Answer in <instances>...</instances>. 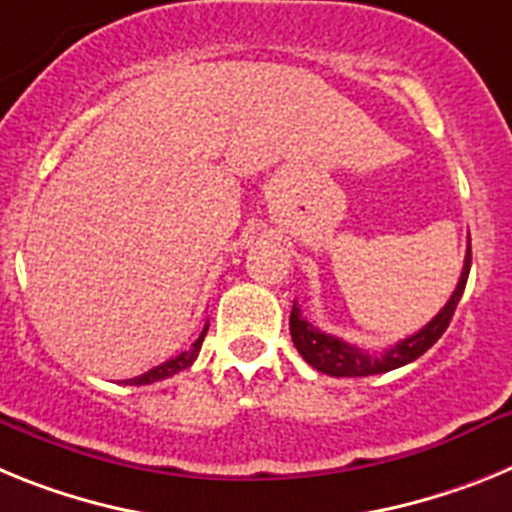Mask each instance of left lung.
I'll use <instances>...</instances> for the list:
<instances>
[{
	"label": "left lung",
	"mask_w": 512,
	"mask_h": 512,
	"mask_svg": "<svg viewBox=\"0 0 512 512\" xmlns=\"http://www.w3.org/2000/svg\"><path fill=\"white\" fill-rule=\"evenodd\" d=\"M471 242V239H469ZM471 268V244L466 247L464 257V270H461V278L456 283V291L451 293L448 304L443 306L433 319H430L420 332L399 340L394 348L384 350L381 355H371L366 350L348 345L345 340L335 335H324L322 330H317L314 324L306 322L301 317L299 304H293L291 319H288V327H291V340L296 345V350L301 353L306 363L317 371L327 373V376H342V379H355V376H373V373H386L394 371L399 366H407V363L417 361L425 350H430L435 342L441 340V335L446 332V327L451 324L453 311L459 306L461 293L466 288V278H469Z\"/></svg>",
	"instance_id": "8db88e82"
}]
</instances>
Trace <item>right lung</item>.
I'll use <instances>...</instances> for the list:
<instances>
[{
    "label": "right lung",
    "mask_w": 512,
    "mask_h": 512,
    "mask_svg": "<svg viewBox=\"0 0 512 512\" xmlns=\"http://www.w3.org/2000/svg\"><path fill=\"white\" fill-rule=\"evenodd\" d=\"M206 332H208V324H206V327H203L201 337H198V340L193 342V348L185 350V353H180V355H175V358H170V361H164L162 366H157V368H151V371L141 373V376H136V379H128L126 384H133V386L154 384V381L170 379V376H175V373H180V371H185V368H188V366H193V361H195V358H198V350H201V345H203V337H206Z\"/></svg>",
    "instance_id": "1"
}]
</instances>
